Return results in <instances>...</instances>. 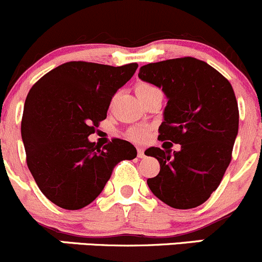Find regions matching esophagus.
Here are the masks:
<instances>
[{"mask_svg":"<svg viewBox=\"0 0 262 262\" xmlns=\"http://www.w3.org/2000/svg\"><path fill=\"white\" fill-rule=\"evenodd\" d=\"M144 150H146V149H144V148H141V147H139L138 149H137L139 158H144V157H146V152H144Z\"/></svg>","mask_w":262,"mask_h":262,"instance_id":"obj_1","label":"esophagus"}]
</instances>
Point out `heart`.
Returning <instances> with one entry per match:
<instances>
[{
	"mask_svg": "<svg viewBox=\"0 0 262 262\" xmlns=\"http://www.w3.org/2000/svg\"><path fill=\"white\" fill-rule=\"evenodd\" d=\"M136 91L137 95H142L148 94V92L152 91H158V89L150 83H139L138 86H137ZM149 134L150 128L147 125L133 126V128H130L126 132V137H128L132 142H136V143H144V142H147V139L149 138Z\"/></svg>",
	"mask_w": 262,
	"mask_h": 262,
	"instance_id": "obj_1",
	"label": "heart"
}]
</instances>
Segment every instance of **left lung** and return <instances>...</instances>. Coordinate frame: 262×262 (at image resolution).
Here are the masks:
<instances>
[{
    "label": "left lung",
    "instance_id": "1",
    "mask_svg": "<svg viewBox=\"0 0 262 262\" xmlns=\"http://www.w3.org/2000/svg\"><path fill=\"white\" fill-rule=\"evenodd\" d=\"M141 80L167 96L158 139L180 144L179 152L148 148L160 172L148 179L150 191L175 209L202 205L221 184L238 133V105L232 84L212 66L192 57L141 67Z\"/></svg>",
    "mask_w": 262,
    "mask_h": 262
}]
</instances>
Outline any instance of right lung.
I'll list each match as a JSON object with an SVG mask.
<instances>
[{"label": "right lung", "instance_id": "right-lung-1", "mask_svg": "<svg viewBox=\"0 0 262 262\" xmlns=\"http://www.w3.org/2000/svg\"><path fill=\"white\" fill-rule=\"evenodd\" d=\"M138 68L67 62L29 91L21 120L26 163L52 203L77 210L94 202L123 160L137 157L133 144L114 138L99 147L87 137L106 119L115 92Z\"/></svg>", "mask_w": 262, "mask_h": 262}]
</instances>
